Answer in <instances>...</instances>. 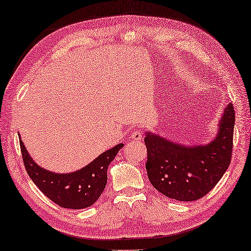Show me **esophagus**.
I'll return each mask as SVG.
<instances>
[{"label":"esophagus","mask_w":251,"mask_h":251,"mask_svg":"<svg viewBox=\"0 0 251 251\" xmlns=\"http://www.w3.org/2000/svg\"><path fill=\"white\" fill-rule=\"evenodd\" d=\"M130 137H132V140H134V141H141L142 138H143L142 130L134 129L133 132H132V135H130Z\"/></svg>","instance_id":"1"}]
</instances>
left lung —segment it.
Returning a JSON list of instances; mask_svg holds the SVG:
<instances>
[{
	"mask_svg": "<svg viewBox=\"0 0 251 251\" xmlns=\"http://www.w3.org/2000/svg\"><path fill=\"white\" fill-rule=\"evenodd\" d=\"M234 109H225L216 140L185 147L147 133L146 170L158 192L177 201H196L208 194L229 168L232 156Z\"/></svg>",
	"mask_w": 251,
	"mask_h": 251,
	"instance_id": "obj_1",
	"label": "left lung"
}]
</instances>
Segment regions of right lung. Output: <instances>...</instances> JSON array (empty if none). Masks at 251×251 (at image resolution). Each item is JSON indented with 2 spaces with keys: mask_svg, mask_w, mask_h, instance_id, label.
<instances>
[{
  "mask_svg": "<svg viewBox=\"0 0 251 251\" xmlns=\"http://www.w3.org/2000/svg\"><path fill=\"white\" fill-rule=\"evenodd\" d=\"M123 146L118 144L106 151L77 172L57 174L35 164L20 140L23 163L31 180L47 198L67 209L88 208L98 200L106 186L108 165Z\"/></svg>",
  "mask_w": 251,
  "mask_h": 251,
  "instance_id": "obj_1",
  "label": "right lung"
}]
</instances>
